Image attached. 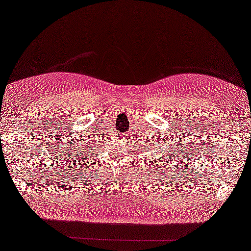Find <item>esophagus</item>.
<instances>
[{
  "instance_id": "34e87169",
  "label": "esophagus",
  "mask_w": 251,
  "mask_h": 251,
  "mask_svg": "<svg viewBox=\"0 0 251 251\" xmlns=\"http://www.w3.org/2000/svg\"><path fill=\"white\" fill-rule=\"evenodd\" d=\"M126 135H127V134H125V133H122V134H121V135H119V136H121V137H122V139H123V140H124V139H125V140H126Z\"/></svg>"
}]
</instances>
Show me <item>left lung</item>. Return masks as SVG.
<instances>
[{
  "instance_id": "1",
  "label": "left lung",
  "mask_w": 251,
  "mask_h": 251,
  "mask_svg": "<svg viewBox=\"0 0 251 251\" xmlns=\"http://www.w3.org/2000/svg\"><path fill=\"white\" fill-rule=\"evenodd\" d=\"M176 157V152L175 151H173V150H170V149H168V150H166V153L163 155V156L162 157H160V159H162L160 162L161 163H168V162H171V163H169V164H174V162H177V161H176L175 158ZM168 166H170V165H168ZM162 168H163V166H162ZM161 168V169H162ZM174 168H175V165H174ZM180 168H181V166H180Z\"/></svg>"
}]
</instances>
